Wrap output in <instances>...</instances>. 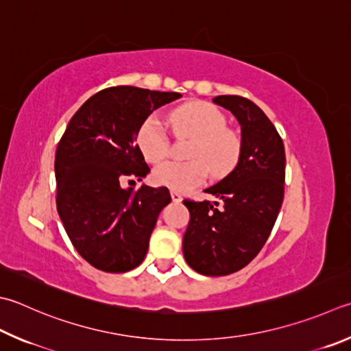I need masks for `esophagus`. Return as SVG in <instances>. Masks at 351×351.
Listing matches in <instances>:
<instances>
[{"instance_id": "34e87169", "label": "esophagus", "mask_w": 351, "mask_h": 351, "mask_svg": "<svg viewBox=\"0 0 351 351\" xmlns=\"http://www.w3.org/2000/svg\"><path fill=\"white\" fill-rule=\"evenodd\" d=\"M171 198H173L174 203H180L183 200V197L180 193H176V191H171Z\"/></svg>"}]
</instances>
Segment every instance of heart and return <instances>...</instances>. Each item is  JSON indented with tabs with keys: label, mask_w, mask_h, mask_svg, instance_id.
<instances>
[{
	"label": "heart",
	"mask_w": 351,
	"mask_h": 351,
	"mask_svg": "<svg viewBox=\"0 0 351 351\" xmlns=\"http://www.w3.org/2000/svg\"><path fill=\"white\" fill-rule=\"evenodd\" d=\"M171 123L178 136L193 137L188 147V162L168 160L157 165L153 180L173 191H188L200 184L208 173L223 177L232 171L241 156V136L226 127V117L214 105L193 101L177 107ZM137 145L149 162L168 156L171 138L162 119L148 116L137 131Z\"/></svg>",
	"instance_id": "b5f03b06"
}]
</instances>
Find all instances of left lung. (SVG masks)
<instances>
[{
  "label": "left lung",
  "instance_id": "left-lung-1",
  "mask_svg": "<svg viewBox=\"0 0 351 351\" xmlns=\"http://www.w3.org/2000/svg\"><path fill=\"white\" fill-rule=\"evenodd\" d=\"M213 101L241 125V156L232 173L204 189L220 202L184 198L189 224L183 237L184 260L208 276L234 274L254 260L272 232L284 198V143L252 101L217 96Z\"/></svg>",
  "mask_w": 351,
  "mask_h": 351
}]
</instances>
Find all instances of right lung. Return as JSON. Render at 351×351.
Wrapping results in <instances>:
<instances>
[{"instance_id":"add662e5","label":"right lung","mask_w":351,"mask_h":351,"mask_svg":"<svg viewBox=\"0 0 351 351\" xmlns=\"http://www.w3.org/2000/svg\"><path fill=\"white\" fill-rule=\"evenodd\" d=\"M180 93L117 85L97 91L70 119L55 157L56 206L85 261L110 274L137 267L148 252L168 188H122L149 173L136 143L153 111Z\"/></svg>"}]
</instances>
